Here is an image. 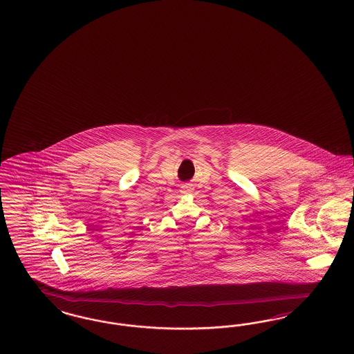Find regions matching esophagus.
I'll return each mask as SVG.
<instances>
[{
  "instance_id": "esophagus-1",
  "label": "esophagus",
  "mask_w": 354,
  "mask_h": 354,
  "mask_svg": "<svg viewBox=\"0 0 354 354\" xmlns=\"http://www.w3.org/2000/svg\"><path fill=\"white\" fill-rule=\"evenodd\" d=\"M193 190H194V187H193L192 183H186V185H183V187H181V192H183V194H189Z\"/></svg>"
}]
</instances>
